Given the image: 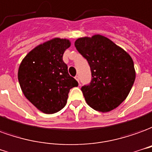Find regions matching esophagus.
I'll return each mask as SVG.
<instances>
[{"instance_id":"obj_1","label":"esophagus","mask_w":152,"mask_h":152,"mask_svg":"<svg viewBox=\"0 0 152 152\" xmlns=\"http://www.w3.org/2000/svg\"><path fill=\"white\" fill-rule=\"evenodd\" d=\"M75 79L79 83V76H78V75H76V76H75Z\"/></svg>"}]
</instances>
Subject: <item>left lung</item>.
<instances>
[{"label":"left lung","instance_id":"left-lung-1","mask_svg":"<svg viewBox=\"0 0 152 152\" xmlns=\"http://www.w3.org/2000/svg\"><path fill=\"white\" fill-rule=\"evenodd\" d=\"M74 45L91 68V83L81 88L88 105L101 112L118 107L128 96L135 81L132 57L100 34L79 37Z\"/></svg>","mask_w":152,"mask_h":152}]
</instances>
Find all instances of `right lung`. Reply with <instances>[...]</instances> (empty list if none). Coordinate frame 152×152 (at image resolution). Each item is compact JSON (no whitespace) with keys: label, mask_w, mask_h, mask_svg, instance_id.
<instances>
[{"label":"right lung","mask_w":152,"mask_h":152,"mask_svg":"<svg viewBox=\"0 0 152 152\" xmlns=\"http://www.w3.org/2000/svg\"><path fill=\"white\" fill-rule=\"evenodd\" d=\"M70 45L69 40L55 37L33 48L19 64L18 79L23 95L45 114L64 108L69 90L78 85L63 61Z\"/></svg>","instance_id":"1"}]
</instances>
